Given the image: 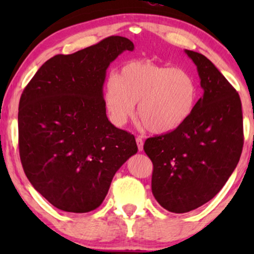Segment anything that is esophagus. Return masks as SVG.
<instances>
[{
  "label": "esophagus",
  "instance_id": "1",
  "mask_svg": "<svg viewBox=\"0 0 254 254\" xmlns=\"http://www.w3.org/2000/svg\"><path fill=\"white\" fill-rule=\"evenodd\" d=\"M136 143H137L138 151L143 150V138H142L141 136H137V137H136Z\"/></svg>",
  "mask_w": 254,
  "mask_h": 254
}]
</instances>
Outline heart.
<instances>
[{
	"label": "heart",
	"mask_w": 254,
	"mask_h": 254,
	"mask_svg": "<svg viewBox=\"0 0 254 254\" xmlns=\"http://www.w3.org/2000/svg\"><path fill=\"white\" fill-rule=\"evenodd\" d=\"M196 99L195 79L185 69L142 61L125 64L107 81L104 92L112 124L124 126L137 103L142 125L157 134L169 133L186 123Z\"/></svg>",
	"instance_id": "obj_1"
}]
</instances>
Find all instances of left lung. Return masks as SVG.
<instances>
[{
    "label": "left lung",
    "mask_w": 254,
    "mask_h": 254,
    "mask_svg": "<svg viewBox=\"0 0 254 254\" xmlns=\"http://www.w3.org/2000/svg\"><path fill=\"white\" fill-rule=\"evenodd\" d=\"M185 53L196 65L203 96L186 123L147 138L143 147L154 165L152 194L176 214L196 209L220 192L237 166L244 143L237 91L204 55Z\"/></svg>",
    "instance_id": "left-lung-1"
}]
</instances>
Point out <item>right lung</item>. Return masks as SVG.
Returning a JSON list of instances; mask_svg holds the SVG:
<instances>
[{"label": "right lung", "mask_w": 254, "mask_h": 254, "mask_svg": "<svg viewBox=\"0 0 254 254\" xmlns=\"http://www.w3.org/2000/svg\"><path fill=\"white\" fill-rule=\"evenodd\" d=\"M129 39L112 36L38 69L19 100V156L31 185L68 213L98 208L116 172L137 152L134 135L110 123L103 86Z\"/></svg>", "instance_id": "add662e5"}]
</instances>
